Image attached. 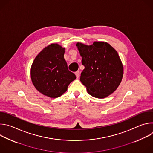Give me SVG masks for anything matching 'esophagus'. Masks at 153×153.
Returning a JSON list of instances; mask_svg holds the SVG:
<instances>
[{"instance_id":"34e87169","label":"esophagus","mask_w":153,"mask_h":153,"mask_svg":"<svg viewBox=\"0 0 153 153\" xmlns=\"http://www.w3.org/2000/svg\"><path fill=\"white\" fill-rule=\"evenodd\" d=\"M75 74H76V76L77 78H79V76H80V71H76V72L75 73Z\"/></svg>"}]
</instances>
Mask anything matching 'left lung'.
Segmentation results:
<instances>
[{"label": "left lung", "instance_id": "obj_1", "mask_svg": "<svg viewBox=\"0 0 153 153\" xmlns=\"http://www.w3.org/2000/svg\"><path fill=\"white\" fill-rule=\"evenodd\" d=\"M85 67L80 81L91 96L105 98L116 91L120 85L123 67L116 50L109 43L94 42L91 45L77 43Z\"/></svg>", "mask_w": 153, "mask_h": 153}]
</instances>
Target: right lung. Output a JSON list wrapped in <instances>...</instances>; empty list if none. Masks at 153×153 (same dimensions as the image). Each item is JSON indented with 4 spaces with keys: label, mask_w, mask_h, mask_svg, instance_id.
Segmentation results:
<instances>
[{
    "label": "right lung",
    "mask_w": 153,
    "mask_h": 153,
    "mask_svg": "<svg viewBox=\"0 0 153 153\" xmlns=\"http://www.w3.org/2000/svg\"><path fill=\"white\" fill-rule=\"evenodd\" d=\"M64 53L65 48L51 43L39 53L31 65V78L35 88L51 98L62 96L76 79L68 69Z\"/></svg>",
    "instance_id": "1"
}]
</instances>
